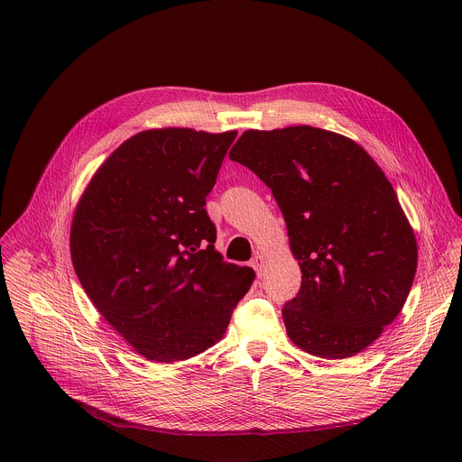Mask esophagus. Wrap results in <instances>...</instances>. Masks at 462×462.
<instances>
[{
  "label": "esophagus",
  "mask_w": 462,
  "mask_h": 462,
  "mask_svg": "<svg viewBox=\"0 0 462 462\" xmlns=\"http://www.w3.org/2000/svg\"><path fill=\"white\" fill-rule=\"evenodd\" d=\"M250 267L255 271V274L261 278L263 273H265V259H263V255H254L252 261H250Z\"/></svg>",
  "instance_id": "34e87169"
}]
</instances>
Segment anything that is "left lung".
Here are the masks:
<instances>
[{
	"mask_svg": "<svg viewBox=\"0 0 462 462\" xmlns=\"http://www.w3.org/2000/svg\"><path fill=\"white\" fill-rule=\"evenodd\" d=\"M228 157L273 189L285 217L301 269L282 310L289 338L328 360L364 351L417 271L413 228L383 171L355 141L312 125L248 129Z\"/></svg>",
	"mask_w": 462,
	"mask_h": 462,
	"instance_id": "1",
	"label": "left lung"
}]
</instances>
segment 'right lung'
Masks as SVG:
<instances>
[{
  "label": "right lung",
  "mask_w": 462,
  "mask_h": 462,
  "mask_svg": "<svg viewBox=\"0 0 462 462\" xmlns=\"http://www.w3.org/2000/svg\"><path fill=\"white\" fill-rule=\"evenodd\" d=\"M237 131L148 129L97 170L71 225L75 273L98 312L148 360L223 338L254 271L216 250L205 205Z\"/></svg>",
  "instance_id": "add662e5"
}]
</instances>
